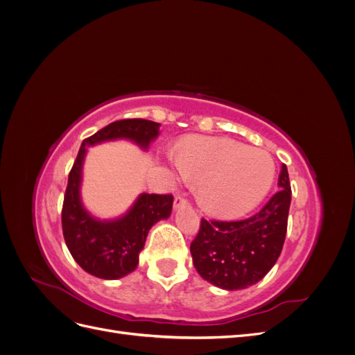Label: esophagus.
<instances>
[{
    "label": "esophagus",
    "mask_w": 355,
    "mask_h": 355,
    "mask_svg": "<svg viewBox=\"0 0 355 355\" xmlns=\"http://www.w3.org/2000/svg\"><path fill=\"white\" fill-rule=\"evenodd\" d=\"M185 206H189V201L184 196H176L175 209H180V207H185Z\"/></svg>",
    "instance_id": "34e87169"
}]
</instances>
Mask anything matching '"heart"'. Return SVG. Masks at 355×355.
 <instances>
[{"mask_svg":"<svg viewBox=\"0 0 355 355\" xmlns=\"http://www.w3.org/2000/svg\"><path fill=\"white\" fill-rule=\"evenodd\" d=\"M179 178L200 182L202 206L220 216H239L270 191L275 166L271 155L227 137H200L173 157Z\"/></svg>","mask_w":355,"mask_h":355,"instance_id":"heart-1","label":"heart"}]
</instances>
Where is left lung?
I'll return each mask as SVG.
<instances>
[{
  "label": "left lung",
  "instance_id": "obj_1",
  "mask_svg": "<svg viewBox=\"0 0 355 355\" xmlns=\"http://www.w3.org/2000/svg\"><path fill=\"white\" fill-rule=\"evenodd\" d=\"M278 192L253 216L243 220L201 219L191 254L198 274L225 290H240L261 282L283 250L292 188L286 164Z\"/></svg>",
  "mask_w": 355,
  "mask_h": 355
}]
</instances>
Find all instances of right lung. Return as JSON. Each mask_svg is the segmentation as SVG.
Returning <instances> with one entry per match:
<instances>
[{"mask_svg":"<svg viewBox=\"0 0 355 355\" xmlns=\"http://www.w3.org/2000/svg\"><path fill=\"white\" fill-rule=\"evenodd\" d=\"M158 123L127 118L108 124L83 141L63 197L62 231L68 250L85 272L103 280H116L135 271L149 230L155 222L168 218L173 207L171 194H142L120 219L101 222L92 218L80 201L85 146L125 137L146 149L158 136Z\"/></svg>","mask_w":355,"mask_h":355,"instance_id":"right-lung-1","label":"right lung"}]
</instances>
